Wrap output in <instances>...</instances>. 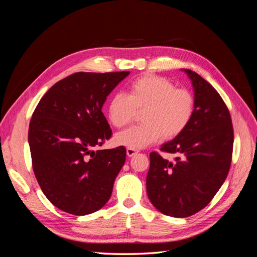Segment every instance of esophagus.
Segmentation results:
<instances>
[{
  "label": "esophagus",
  "instance_id": "34e87169",
  "mask_svg": "<svg viewBox=\"0 0 257 257\" xmlns=\"http://www.w3.org/2000/svg\"><path fill=\"white\" fill-rule=\"evenodd\" d=\"M137 153H138V150L131 149V148H127V149H126V154L128 155V157H133V155H135Z\"/></svg>",
  "mask_w": 257,
  "mask_h": 257
}]
</instances>
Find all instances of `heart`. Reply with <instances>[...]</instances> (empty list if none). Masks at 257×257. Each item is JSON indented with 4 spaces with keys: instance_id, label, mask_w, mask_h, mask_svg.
I'll list each match as a JSON object with an SVG mask.
<instances>
[{
    "instance_id": "1",
    "label": "heart",
    "mask_w": 257,
    "mask_h": 257,
    "mask_svg": "<svg viewBox=\"0 0 257 257\" xmlns=\"http://www.w3.org/2000/svg\"><path fill=\"white\" fill-rule=\"evenodd\" d=\"M195 107V96L189 89L177 88L165 77L146 75L131 82L127 94L114 93L107 111L116 128L127 126L143 111L144 123L115 136L118 145L138 150L162 137L169 141L181 135L192 122Z\"/></svg>"
}]
</instances>
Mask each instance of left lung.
<instances>
[{"label":"left lung","mask_w":257,"mask_h":257,"mask_svg":"<svg viewBox=\"0 0 257 257\" xmlns=\"http://www.w3.org/2000/svg\"><path fill=\"white\" fill-rule=\"evenodd\" d=\"M184 72L195 91V113L181 135L161 147L175 160L151 152L147 176L152 205L175 217L195 214L212 200L228 175L234 146L230 113L221 95L195 72Z\"/></svg>","instance_id":"left-lung-1"}]
</instances>
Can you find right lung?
I'll use <instances>...</instances> for the list:
<instances>
[{
  "label": "right lung",
  "instance_id": "right-lung-1",
  "mask_svg": "<svg viewBox=\"0 0 257 257\" xmlns=\"http://www.w3.org/2000/svg\"><path fill=\"white\" fill-rule=\"evenodd\" d=\"M130 72H78L54 83L29 126L33 172L45 196L74 215L97 211L109 199L125 147L93 151L110 139L102 107Z\"/></svg>",
  "mask_w": 257,
  "mask_h": 257
}]
</instances>
